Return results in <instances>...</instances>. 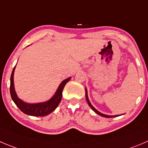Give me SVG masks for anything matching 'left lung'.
<instances>
[{"label":"left lung","instance_id":"1","mask_svg":"<svg viewBox=\"0 0 148 148\" xmlns=\"http://www.w3.org/2000/svg\"><path fill=\"white\" fill-rule=\"evenodd\" d=\"M85 92H86V93H85V95H86V100H87V103H88V105H89V106H90V107L93 110H94V111H95V112L96 113V114H98V115L101 116L106 117V118H112V117L119 116H108V115H105V114H101V113H100V112H99L98 110H96V109L95 108L93 107L92 106L91 103H90V100H89V99H88V97H87V90H85Z\"/></svg>","mask_w":148,"mask_h":148}]
</instances>
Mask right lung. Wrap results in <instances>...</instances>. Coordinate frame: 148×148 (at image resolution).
Masks as SVG:
<instances>
[{"label":"right lung","instance_id":"add662e5","mask_svg":"<svg viewBox=\"0 0 148 148\" xmlns=\"http://www.w3.org/2000/svg\"><path fill=\"white\" fill-rule=\"evenodd\" d=\"M15 67L13 69L11 76V84H10V93L13 101L15 103L17 107L24 114L33 116H45L53 112L57 108L62 98V92L66 84L71 78H68L61 82L53 97L48 101L45 103H39L35 104H29L20 100L16 95L14 85V73Z\"/></svg>","mask_w":148,"mask_h":148}]
</instances>
